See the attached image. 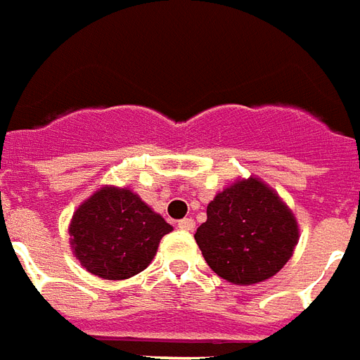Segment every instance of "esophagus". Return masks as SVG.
Wrapping results in <instances>:
<instances>
[{
  "label": "esophagus",
  "instance_id": "34e87169",
  "mask_svg": "<svg viewBox=\"0 0 360 360\" xmlns=\"http://www.w3.org/2000/svg\"><path fill=\"white\" fill-rule=\"evenodd\" d=\"M177 227L183 229V231H194V219L193 217H185V219H181L179 223H177Z\"/></svg>",
  "mask_w": 360,
  "mask_h": 360
}]
</instances>
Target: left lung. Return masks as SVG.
I'll return each instance as SVG.
<instances>
[{"label":"left lung","mask_w":360,"mask_h":360,"mask_svg":"<svg viewBox=\"0 0 360 360\" xmlns=\"http://www.w3.org/2000/svg\"><path fill=\"white\" fill-rule=\"evenodd\" d=\"M206 263L233 284L271 278L297 244L294 214L259 179L238 181L207 204V219L196 229Z\"/></svg>","instance_id":"left-lung-1"}]
</instances>
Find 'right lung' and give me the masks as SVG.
I'll return each mask as SVG.
<instances>
[{"label": "right lung", "instance_id": "add662e5", "mask_svg": "<svg viewBox=\"0 0 360 360\" xmlns=\"http://www.w3.org/2000/svg\"><path fill=\"white\" fill-rule=\"evenodd\" d=\"M172 225L127 188L105 187L76 210L72 250L89 273L122 281L148 267Z\"/></svg>", "mask_w": 360, "mask_h": 360}]
</instances>
